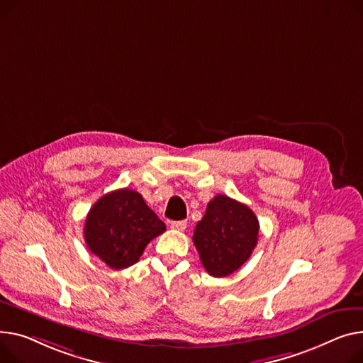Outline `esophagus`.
<instances>
[{"label":"esophagus","instance_id":"1","mask_svg":"<svg viewBox=\"0 0 363 363\" xmlns=\"http://www.w3.org/2000/svg\"><path fill=\"white\" fill-rule=\"evenodd\" d=\"M185 228H186V222L185 220L171 222V229H174V230H184Z\"/></svg>","mask_w":363,"mask_h":363}]
</instances>
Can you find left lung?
<instances>
[{
  "label": "left lung",
  "mask_w": 363,
  "mask_h": 363,
  "mask_svg": "<svg viewBox=\"0 0 363 363\" xmlns=\"http://www.w3.org/2000/svg\"><path fill=\"white\" fill-rule=\"evenodd\" d=\"M258 230V219L248 206L219 194L207 204L192 242L206 272L213 277H226L251 257Z\"/></svg>",
  "instance_id": "left-lung-1"
}]
</instances>
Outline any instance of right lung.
<instances>
[{
    "label": "right lung",
    "mask_w": 363,
    "mask_h": 363,
    "mask_svg": "<svg viewBox=\"0 0 363 363\" xmlns=\"http://www.w3.org/2000/svg\"><path fill=\"white\" fill-rule=\"evenodd\" d=\"M166 230L164 223L134 189L108 192L93 204L86 225L87 248L113 270L135 264L152 239Z\"/></svg>",
    "instance_id": "add662e5"
}]
</instances>
